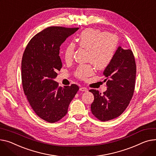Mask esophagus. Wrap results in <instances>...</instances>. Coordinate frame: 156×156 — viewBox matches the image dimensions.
<instances>
[{
    "instance_id": "1",
    "label": "esophagus",
    "mask_w": 156,
    "mask_h": 156,
    "mask_svg": "<svg viewBox=\"0 0 156 156\" xmlns=\"http://www.w3.org/2000/svg\"><path fill=\"white\" fill-rule=\"evenodd\" d=\"M80 90L81 91H88V88L86 87H80Z\"/></svg>"
}]
</instances>
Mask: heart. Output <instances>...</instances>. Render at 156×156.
Here are the masks:
<instances>
[{
	"instance_id": "1",
	"label": "heart",
	"mask_w": 156,
	"mask_h": 156,
	"mask_svg": "<svg viewBox=\"0 0 156 156\" xmlns=\"http://www.w3.org/2000/svg\"><path fill=\"white\" fill-rule=\"evenodd\" d=\"M79 47L88 51V61L98 69L107 68L112 61L117 47L118 40L115 36L107 34L98 29H87L76 39ZM75 46L68 44L63 53L65 61L69 63L73 58ZM94 73V68L90 65H81L76 68L75 75L81 80H86Z\"/></svg>"
}]
</instances>
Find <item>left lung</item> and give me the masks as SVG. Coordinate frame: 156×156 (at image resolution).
I'll return each instance as SVG.
<instances>
[{"label":"left lung","instance_id":"obj_1","mask_svg":"<svg viewBox=\"0 0 156 156\" xmlns=\"http://www.w3.org/2000/svg\"><path fill=\"white\" fill-rule=\"evenodd\" d=\"M107 90L103 94L90 90L94 95L91 110L96 118L105 122L119 117L133 97L136 78V65L132 51L119 46L110 65L103 71Z\"/></svg>","mask_w":156,"mask_h":156}]
</instances>
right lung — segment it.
I'll list each match as a JSON object with an SVG mask.
<instances>
[{
    "instance_id": "right-lung-1",
    "label": "right lung",
    "mask_w": 156,
    "mask_h": 156,
    "mask_svg": "<svg viewBox=\"0 0 156 156\" xmlns=\"http://www.w3.org/2000/svg\"><path fill=\"white\" fill-rule=\"evenodd\" d=\"M78 27H49L36 34L27 44L22 59L21 78L24 94L41 119L55 123L64 117L79 90L78 85L59 87L54 80L62 63L60 46Z\"/></svg>"
}]
</instances>
